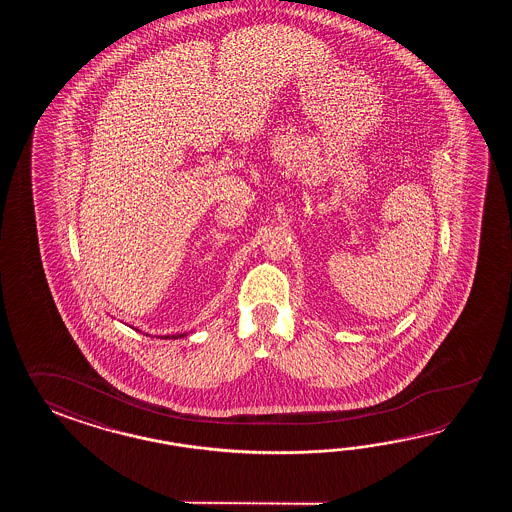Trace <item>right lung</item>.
Listing matches in <instances>:
<instances>
[{
    "label": "right lung",
    "mask_w": 512,
    "mask_h": 512,
    "mask_svg": "<svg viewBox=\"0 0 512 512\" xmlns=\"http://www.w3.org/2000/svg\"><path fill=\"white\" fill-rule=\"evenodd\" d=\"M186 335H188V333H181V335L177 333V335H166V337L161 338H164V340H177V338H185Z\"/></svg>",
    "instance_id": "1"
}]
</instances>
